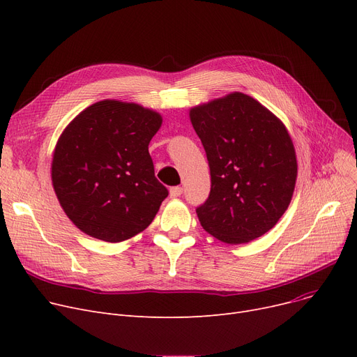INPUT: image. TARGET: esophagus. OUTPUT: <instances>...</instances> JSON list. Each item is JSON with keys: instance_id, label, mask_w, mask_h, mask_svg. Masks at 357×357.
<instances>
[{"instance_id": "obj_1", "label": "esophagus", "mask_w": 357, "mask_h": 357, "mask_svg": "<svg viewBox=\"0 0 357 357\" xmlns=\"http://www.w3.org/2000/svg\"><path fill=\"white\" fill-rule=\"evenodd\" d=\"M183 192V190L181 188V186H172L171 190H169V195H171V198H178L181 197Z\"/></svg>"}]
</instances>
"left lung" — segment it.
<instances>
[{
    "mask_svg": "<svg viewBox=\"0 0 357 357\" xmlns=\"http://www.w3.org/2000/svg\"><path fill=\"white\" fill-rule=\"evenodd\" d=\"M207 153L211 191L197 208L202 229L227 245L268 233L292 199L298 175L285 124L243 92L190 109Z\"/></svg>",
    "mask_w": 357,
    "mask_h": 357,
    "instance_id": "1",
    "label": "left lung"
}]
</instances>
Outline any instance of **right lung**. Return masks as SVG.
Instances as JSON below:
<instances>
[{
    "label": "right lung",
    "mask_w": 357,
    "mask_h": 357,
    "mask_svg": "<svg viewBox=\"0 0 357 357\" xmlns=\"http://www.w3.org/2000/svg\"><path fill=\"white\" fill-rule=\"evenodd\" d=\"M162 121L139 104L102 100L65 127L53 150L52 185L81 231L119 243L153 221L167 197L149 155Z\"/></svg>",
    "instance_id": "add662e5"
}]
</instances>
